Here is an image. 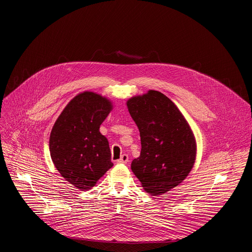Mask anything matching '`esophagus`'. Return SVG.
<instances>
[{"label":"esophagus","instance_id":"obj_1","mask_svg":"<svg viewBox=\"0 0 252 252\" xmlns=\"http://www.w3.org/2000/svg\"><path fill=\"white\" fill-rule=\"evenodd\" d=\"M116 162H117V163H127V162H128V155L123 154V155L121 156V158H119V159H118Z\"/></svg>","mask_w":252,"mask_h":252}]
</instances>
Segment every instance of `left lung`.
I'll use <instances>...</instances> for the list:
<instances>
[{"label": "left lung", "instance_id": "1", "mask_svg": "<svg viewBox=\"0 0 252 252\" xmlns=\"http://www.w3.org/2000/svg\"><path fill=\"white\" fill-rule=\"evenodd\" d=\"M126 106L142 146L130 168L145 191L162 195L190 174L196 159L195 136L176 104L160 92L149 90L131 97Z\"/></svg>", "mask_w": 252, "mask_h": 252}]
</instances>
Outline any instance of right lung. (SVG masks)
Listing matches in <instances>:
<instances>
[{
  "instance_id": "right-lung-1",
  "label": "right lung",
  "mask_w": 252,
  "mask_h": 252,
  "mask_svg": "<svg viewBox=\"0 0 252 252\" xmlns=\"http://www.w3.org/2000/svg\"><path fill=\"white\" fill-rule=\"evenodd\" d=\"M112 108L109 99L86 91L70 100L53 126L49 141L52 161L79 190L94 187L113 165L108 140L100 133Z\"/></svg>"
}]
</instances>
